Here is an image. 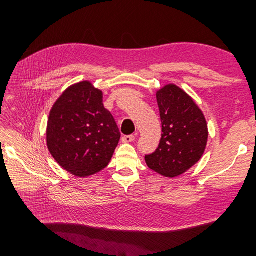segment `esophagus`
<instances>
[{"instance_id":"1","label":"esophagus","mask_w":256,"mask_h":256,"mask_svg":"<svg viewBox=\"0 0 256 256\" xmlns=\"http://www.w3.org/2000/svg\"><path fill=\"white\" fill-rule=\"evenodd\" d=\"M135 136L134 135H125V136L122 138V142L123 143H132L134 142Z\"/></svg>"}]
</instances>
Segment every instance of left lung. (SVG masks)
Listing matches in <instances>:
<instances>
[{"instance_id": "1", "label": "left lung", "mask_w": 256, "mask_h": 256, "mask_svg": "<svg viewBox=\"0 0 256 256\" xmlns=\"http://www.w3.org/2000/svg\"><path fill=\"white\" fill-rule=\"evenodd\" d=\"M162 138L145 162L152 170L165 177L186 172L202 157L208 142V125L192 98L176 84H166L156 94Z\"/></svg>"}]
</instances>
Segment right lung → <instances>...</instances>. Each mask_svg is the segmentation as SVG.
<instances>
[{"instance_id": "obj_1", "label": "right lung", "mask_w": 256, "mask_h": 256, "mask_svg": "<svg viewBox=\"0 0 256 256\" xmlns=\"http://www.w3.org/2000/svg\"><path fill=\"white\" fill-rule=\"evenodd\" d=\"M120 138L112 114L103 106L102 91L90 81L70 86L54 103L47 123V148L72 175L89 177L104 170Z\"/></svg>"}]
</instances>
